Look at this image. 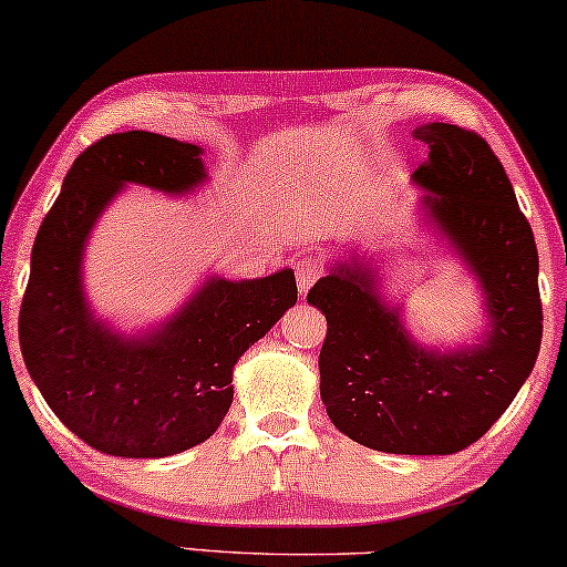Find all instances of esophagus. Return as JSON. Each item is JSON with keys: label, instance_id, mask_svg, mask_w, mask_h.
<instances>
[{"label": "esophagus", "instance_id": "1", "mask_svg": "<svg viewBox=\"0 0 567 567\" xmlns=\"http://www.w3.org/2000/svg\"><path fill=\"white\" fill-rule=\"evenodd\" d=\"M320 257L312 255V252H305L299 255L297 260H293V276H297V284H299V293H307L312 289V284L320 278Z\"/></svg>", "mask_w": 567, "mask_h": 567}]
</instances>
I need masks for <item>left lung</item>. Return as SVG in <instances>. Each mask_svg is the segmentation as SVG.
<instances>
[{"label":"left lung","mask_w":567,"mask_h":567,"mask_svg":"<svg viewBox=\"0 0 567 567\" xmlns=\"http://www.w3.org/2000/svg\"><path fill=\"white\" fill-rule=\"evenodd\" d=\"M416 168L422 203L480 278L487 333L472 349H424L388 307L357 257L307 293L326 315L320 395L330 422L359 445L401 455H451L476 443L516 399L542 343L539 255L532 226L487 140L430 122Z\"/></svg>","instance_id":"8db88e82"}]
</instances>
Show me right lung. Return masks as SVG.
Masks as SVG:
<instances>
[{"instance_id": "obj_1", "label": "right lung", "mask_w": 567, "mask_h": 567, "mask_svg": "<svg viewBox=\"0 0 567 567\" xmlns=\"http://www.w3.org/2000/svg\"><path fill=\"white\" fill-rule=\"evenodd\" d=\"M200 148L156 132H116L75 158L43 218L20 307V349L49 409L106 455L164 458L200 445L231 406L239 357L297 305L293 270L208 278L143 336L93 318L83 252L95 218L132 182L168 195L203 185Z\"/></svg>"}]
</instances>
